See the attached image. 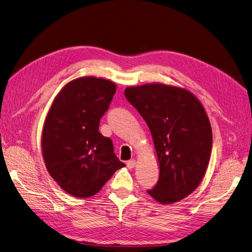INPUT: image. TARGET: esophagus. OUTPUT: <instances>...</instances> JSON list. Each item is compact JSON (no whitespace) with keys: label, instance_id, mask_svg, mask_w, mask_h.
<instances>
[{"label":"esophagus","instance_id":"34e87169","mask_svg":"<svg viewBox=\"0 0 252 252\" xmlns=\"http://www.w3.org/2000/svg\"><path fill=\"white\" fill-rule=\"evenodd\" d=\"M126 165H127V167H128L129 169L134 168V166H135V159H129V161H127Z\"/></svg>","mask_w":252,"mask_h":252}]
</instances>
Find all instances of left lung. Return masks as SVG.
I'll list each match as a JSON object with an SVG mask.
<instances>
[{"instance_id":"left-lung-1","label":"left lung","mask_w":252,"mask_h":252,"mask_svg":"<svg viewBox=\"0 0 252 252\" xmlns=\"http://www.w3.org/2000/svg\"><path fill=\"white\" fill-rule=\"evenodd\" d=\"M125 96L147 123L157 151L158 181L147 192L162 204L184 199L201 183L212 149L202 104L189 91L164 84L128 87Z\"/></svg>"}]
</instances>
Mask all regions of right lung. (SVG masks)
Instances as JSON below:
<instances>
[{
  "mask_svg": "<svg viewBox=\"0 0 252 252\" xmlns=\"http://www.w3.org/2000/svg\"><path fill=\"white\" fill-rule=\"evenodd\" d=\"M116 84L85 77L60 91L45 120L44 161L49 174L75 197L96 194L126 165L114 155L109 138L98 131L100 120L116 94Z\"/></svg>",
  "mask_w": 252,
  "mask_h": 252,
  "instance_id": "add662e5",
  "label": "right lung"
}]
</instances>
